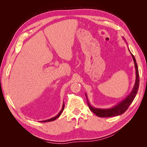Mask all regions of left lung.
Segmentation results:
<instances>
[{
    "label": "left lung",
    "mask_w": 147,
    "mask_h": 147,
    "mask_svg": "<svg viewBox=\"0 0 147 147\" xmlns=\"http://www.w3.org/2000/svg\"><path fill=\"white\" fill-rule=\"evenodd\" d=\"M123 38L126 41V40L124 39V37ZM130 51V50H129ZM131 53V51H130ZM131 55L132 57L133 60L134 62V65H135V68H136V82L134 84V86L133 87L132 90L131 91V93L129 94L125 99H123L121 102H120L117 105H115L114 107L110 109H98V108H95L94 107H92L89 102V100L87 97L86 94H85L87 102L89 108L92 111V112L94 113L97 116L99 117L102 118H105V117H116L118 116V115H121L123 113H124L127 110L129 107L131 105V104L134 100L135 97L137 95V93L139 90V69H138V66L136 63V61L135 57L132 53H131Z\"/></svg>",
    "instance_id": "left-lung-1"
}]
</instances>
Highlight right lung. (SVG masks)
Returning <instances> with one entry per match:
<instances>
[{
    "label": "right lung",
    "mask_w": 147,
    "mask_h": 147,
    "mask_svg": "<svg viewBox=\"0 0 147 147\" xmlns=\"http://www.w3.org/2000/svg\"><path fill=\"white\" fill-rule=\"evenodd\" d=\"M64 102L63 103V107H62V109H61V110L59 112V113L57 114L56 117H53V118H50V119H47V120H44V121H42V122H43V123H45V122H49V121H54V120H55V119H56L57 118H58L60 115H61V114L62 113V112H63V110H64Z\"/></svg>",
    "instance_id": "add662e5"
}]
</instances>
